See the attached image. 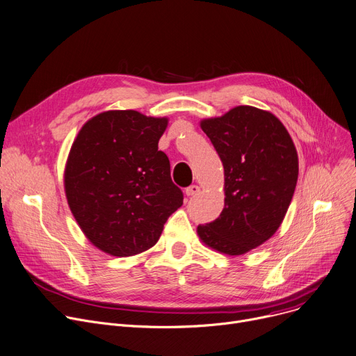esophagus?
Wrapping results in <instances>:
<instances>
[{
    "mask_svg": "<svg viewBox=\"0 0 356 356\" xmlns=\"http://www.w3.org/2000/svg\"><path fill=\"white\" fill-rule=\"evenodd\" d=\"M200 193V186L198 185H191V186H188L186 189H185V194L188 195V197H194V195H197Z\"/></svg>",
    "mask_w": 356,
    "mask_h": 356,
    "instance_id": "obj_1",
    "label": "esophagus"
}]
</instances>
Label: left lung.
Segmentation results:
<instances>
[{"label": "left lung", "instance_id": "1", "mask_svg": "<svg viewBox=\"0 0 356 356\" xmlns=\"http://www.w3.org/2000/svg\"><path fill=\"white\" fill-rule=\"evenodd\" d=\"M225 172V207L198 225L208 247L242 255L280 228L298 181V154L282 122L255 106L232 108L201 122Z\"/></svg>", "mask_w": 356, "mask_h": 356}]
</instances>
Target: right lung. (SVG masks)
<instances>
[{
  "instance_id": "1",
  "label": "right lung",
  "mask_w": 356,
  "mask_h": 356,
  "mask_svg": "<svg viewBox=\"0 0 356 356\" xmlns=\"http://www.w3.org/2000/svg\"><path fill=\"white\" fill-rule=\"evenodd\" d=\"M167 118L106 111L91 118L74 141L65 168L68 205L101 251L129 257L154 247L184 202L158 141Z\"/></svg>"
}]
</instances>
